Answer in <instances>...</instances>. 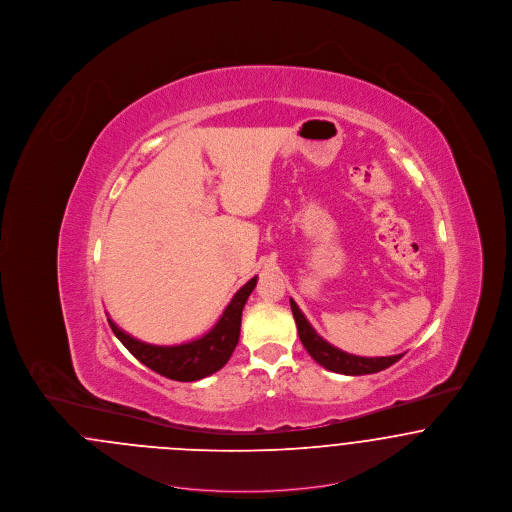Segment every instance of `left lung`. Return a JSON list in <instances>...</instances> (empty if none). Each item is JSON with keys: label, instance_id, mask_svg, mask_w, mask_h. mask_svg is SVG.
Listing matches in <instances>:
<instances>
[{"label": "left lung", "instance_id": "1", "mask_svg": "<svg viewBox=\"0 0 512 512\" xmlns=\"http://www.w3.org/2000/svg\"><path fill=\"white\" fill-rule=\"evenodd\" d=\"M292 305L293 318L297 324V334L299 340L303 343V347L307 349V353L317 361L318 365L332 370V372H340L347 376H361V374H374L380 372L384 368L397 363L401 355H391V357H357L351 353H345L338 347L330 345L328 341L322 340L315 332V328L309 324V320L299 311L297 303L290 299Z\"/></svg>", "mask_w": 512, "mask_h": 512}]
</instances>
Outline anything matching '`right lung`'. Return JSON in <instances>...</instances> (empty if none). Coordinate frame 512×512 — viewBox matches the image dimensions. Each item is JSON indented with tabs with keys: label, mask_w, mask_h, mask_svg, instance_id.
<instances>
[{
	"label": "right lung",
	"mask_w": 512,
	"mask_h": 512,
	"mask_svg": "<svg viewBox=\"0 0 512 512\" xmlns=\"http://www.w3.org/2000/svg\"><path fill=\"white\" fill-rule=\"evenodd\" d=\"M257 286V276L242 286L232 301L222 311L219 322L201 338L180 343V345H151L146 341L136 340L111 320L109 326L113 334L121 340L122 345L147 368L157 374L178 380V382H194L213 372L220 370L232 357L242 328V311L245 301Z\"/></svg>",
	"instance_id": "obj_1"
}]
</instances>
